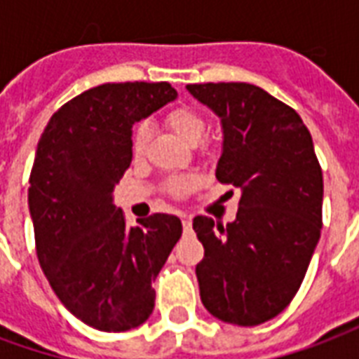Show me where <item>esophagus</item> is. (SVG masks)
<instances>
[{"label": "esophagus", "mask_w": 359, "mask_h": 359, "mask_svg": "<svg viewBox=\"0 0 359 359\" xmlns=\"http://www.w3.org/2000/svg\"><path fill=\"white\" fill-rule=\"evenodd\" d=\"M182 223H183V230H185V232H189V230H191V226H193V221H191V217H189V215H185V213H182Z\"/></svg>", "instance_id": "1"}]
</instances>
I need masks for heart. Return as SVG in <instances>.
I'll list each match as a JSON object with an SVG mask.
<instances>
[{
    "label": "heart",
    "instance_id": "obj_1",
    "mask_svg": "<svg viewBox=\"0 0 359 359\" xmlns=\"http://www.w3.org/2000/svg\"><path fill=\"white\" fill-rule=\"evenodd\" d=\"M166 123L180 138L185 142L202 140V136L205 135V121L200 118L198 114L189 110V108H176L166 116ZM149 142V127L146 123H142L136 127L135 135H133V154L138 157L146 151V146ZM194 185L193 177H172L168 182V191L174 196H182V194L189 193Z\"/></svg>",
    "mask_w": 359,
    "mask_h": 359
}]
</instances>
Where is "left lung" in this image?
Masks as SVG:
<instances>
[{"instance_id": "left-lung-1", "label": "left lung", "mask_w": 359, "mask_h": 359, "mask_svg": "<svg viewBox=\"0 0 359 359\" xmlns=\"http://www.w3.org/2000/svg\"><path fill=\"white\" fill-rule=\"evenodd\" d=\"M221 119L215 176L240 189L232 223L194 217L204 245L196 264L200 299L219 320L258 326L298 292L320 240L322 170L296 110L245 82L189 84Z\"/></svg>"}]
</instances>
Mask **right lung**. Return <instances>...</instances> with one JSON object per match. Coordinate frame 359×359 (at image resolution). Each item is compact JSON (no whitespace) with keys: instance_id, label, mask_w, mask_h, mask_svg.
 <instances>
[{"instance_id":"obj_1","label":"right lung","mask_w":359,"mask_h":359,"mask_svg":"<svg viewBox=\"0 0 359 359\" xmlns=\"http://www.w3.org/2000/svg\"><path fill=\"white\" fill-rule=\"evenodd\" d=\"M176 97L168 82L97 86L65 102L37 144L27 204L39 264L67 311L99 332L148 320L151 283L182 238L176 215L127 226L114 204L133 161V125Z\"/></svg>"}]
</instances>
